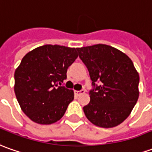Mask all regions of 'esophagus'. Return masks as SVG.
Returning a JSON list of instances; mask_svg holds the SVG:
<instances>
[{
  "mask_svg": "<svg viewBox=\"0 0 152 152\" xmlns=\"http://www.w3.org/2000/svg\"><path fill=\"white\" fill-rule=\"evenodd\" d=\"M83 93H85L84 90H80V91H75V95H76V96H80L81 94H83Z\"/></svg>",
  "mask_w": 152,
  "mask_h": 152,
  "instance_id": "obj_1",
  "label": "esophagus"
}]
</instances>
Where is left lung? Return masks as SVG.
Instances as JSON below:
<instances>
[{
	"label": "left lung",
	"mask_w": 152,
	"mask_h": 152,
	"mask_svg": "<svg viewBox=\"0 0 152 152\" xmlns=\"http://www.w3.org/2000/svg\"><path fill=\"white\" fill-rule=\"evenodd\" d=\"M88 69L93 89L83 107L86 118L103 128L118 126L127 118L139 97V74L132 61L111 46L97 44L76 48ZM101 82L97 86L96 83Z\"/></svg>",
	"instance_id": "left-lung-1"
}]
</instances>
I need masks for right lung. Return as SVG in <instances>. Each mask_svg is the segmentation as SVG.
<instances>
[{"label":"right lung","instance_id":"right-lung-1","mask_svg":"<svg viewBox=\"0 0 152 152\" xmlns=\"http://www.w3.org/2000/svg\"><path fill=\"white\" fill-rule=\"evenodd\" d=\"M76 48L45 45L28 52L15 72V96L22 111L36 123L50 125L62 117L74 91L60 86L77 58Z\"/></svg>","mask_w":152,"mask_h":152}]
</instances>
